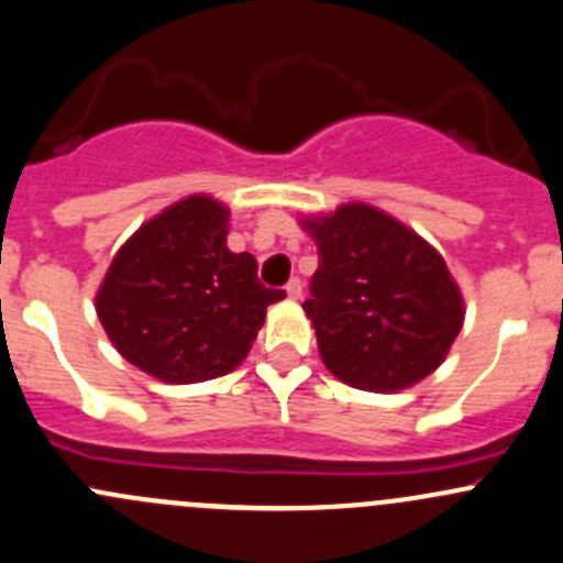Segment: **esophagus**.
<instances>
[{
    "mask_svg": "<svg viewBox=\"0 0 563 563\" xmlns=\"http://www.w3.org/2000/svg\"><path fill=\"white\" fill-rule=\"evenodd\" d=\"M286 294H288V299H294V302H299V299H302V280H299V277H294V280H288Z\"/></svg>",
    "mask_w": 563,
    "mask_h": 563,
    "instance_id": "34e87169",
    "label": "esophagus"
}]
</instances>
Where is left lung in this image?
I'll list each match as a JSON object with an SVG mask.
<instances>
[{
  "label": "left lung",
  "mask_w": 563,
  "mask_h": 563,
  "mask_svg": "<svg viewBox=\"0 0 563 563\" xmlns=\"http://www.w3.org/2000/svg\"><path fill=\"white\" fill-rule=\"evenodd\" d=\"M299 225L318 247L313 297L302 308L327 371L349 387L384 395L439 371L465 318L444 255L362 201L302 214Z\"/></svg>",
  "instance_id": "8db88e82"
}]
</instances>
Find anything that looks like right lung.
<instances>
[{
  "label": "right lung",
  "instance_id": "obj_1",
  "mask_svg": "<svg viewBox=\"0 0 563 563\" xmlns=\"http://www.w3.org/2000/svg\"><path fill=\"white\" fill-rule=\"evenodd\" d=\"M231 209L207 192L174 201L113 255L95 310L113 349L163 384L212 382L240 367L266 308L250 253L225 245Z\"/></svg>",
  "mask_w": 563,
  "mask_h": 563
}]
</instances>
